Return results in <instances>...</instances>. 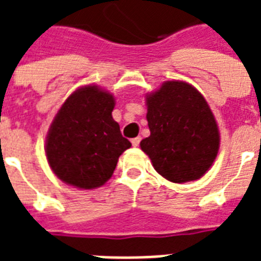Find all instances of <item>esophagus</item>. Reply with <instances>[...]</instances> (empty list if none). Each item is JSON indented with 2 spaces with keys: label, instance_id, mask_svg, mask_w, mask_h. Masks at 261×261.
<instances>
[{
  "label": "esophagus",
  "instance_id": "esophagus-1",
  "mask_svg": "<svg viewBox=\"0 0 261 261\" xmlns=\"http://www.w3.org/2000/svg\"><path fill=\"white\" fill-rule=\"evenodd\" d=\"M139 142H141V137H137V138H134L131 141V143H133V146L134 147L139 146Z\"/></svg>",
  "mask_w": 261,
  "mask_h": 261
}]
</instances>
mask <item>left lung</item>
Instances as JSON below:
<instances>
[{"label":"left lung","instance_id":"1","mask_svg":"<svg viewBox=\"0 0 261 261\" xmlns=\"http://www.w3.org/2000/svg\"><path fill=\"white\" fill-rule=\"evenodd\" d=\"M150 135L141 141L151 165L172 182L198 180L219 150V128L206 98L184 81H167L146 94Z\"/></svg>","mask_w":261,"mask_h":261}]
</instances>
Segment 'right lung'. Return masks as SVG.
Wrapping results in <instances>:
<instances>
[{"instance_id":"1","label":"right lung","mask_w":261,"mask_h":261,"mask_svg":"<svg viewBox=\"0 0 261 261\" xmlns=\"http://www.w3.org/2000/svg\"><path fill=\"white\" fill-rule=\"evenodd\" d=\"M115 97L97 85L79 88L66 98L48 128L46 157L63 182L80 190L106 184L123 151L131 146L112 118Z\"/></svg>"}]
</instances>
